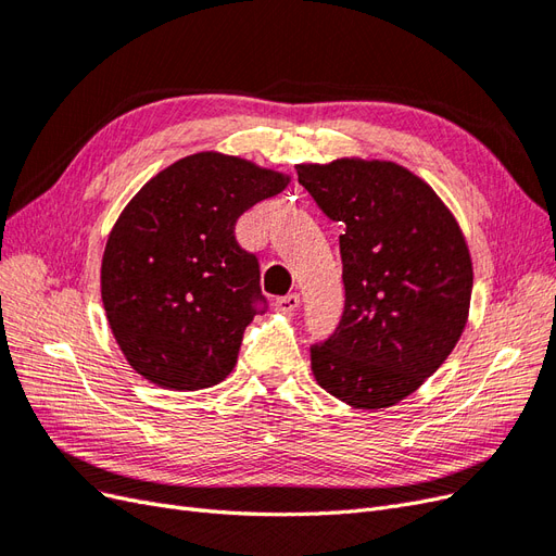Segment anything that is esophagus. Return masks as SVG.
Segmentation results:
<instances>
[{"instance_id":"obj_1","label":"esophagus","mask_w":556,"mask_h":556,"mask_svg":"<svg viewBox=\"0 0 556 556\" xmlns=\"http://www.w3.org/2000/svg\"><path fill=\"white\" fill-rule=\"evenodd\" d=\"M299 308V294H288L276 299V311L282 315H292Z\"/></svg>"}]
</instances>
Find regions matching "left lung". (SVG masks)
<instances>
[{
	"label": "left lung",
	"mask_w": 556,
	"mask_h": 556,
	"mask_svg": "<svg viewBox=\"0 0 556 556\" xmlns=\"http://www.w3.org/2000/svg\"><path fill=\"white\" fill-rule=\"evenodd\" d=\"M296 174L345 225V311L331 339L311 348L313 376L352 408H392L462 339L473 292L464 231L431 185L396 162L352 155L296 164Z\"/></svg>",
	"instance_id": "obj_1"
}]
</instances>
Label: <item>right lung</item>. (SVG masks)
Wrapping results in <instances>:
<instances>
[{
  "label": "right lung",
  "instance_id": "1",
  "mask_svg": "<svg viewBox=\"0 0 556 556\" xmlns=\"http://www.w3.org/2000/svg\"><path fill=\"white\" fill-rule=\"evenodd\" d=\"M290 176L204 150L150 178L117 215L102 255V301L129 366L162 390L197 392L237 366L262 299L239 217Z\"/></svg>",
  "mask_w": 556,
  "mask_h": 556
}]
</instances>
